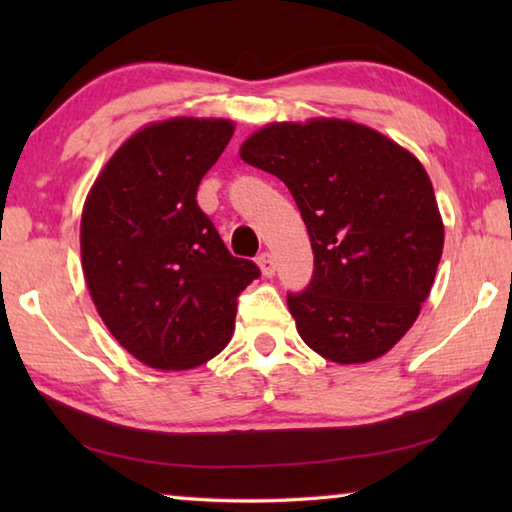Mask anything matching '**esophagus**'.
Wrapping results in <instances>:
<instances>
[{
	"label": "esophagus",
	"mask_w": 512,
	"mask_h": 512,
	"mask_svg": "<svg viewBox=\"0 0 512 512\" xmlns=\"http://www.w3.org/2000/svg\"><path fill=\"white\" fill-rule=\"evenodd\" d=\"M257 266H259V271H262L264 277H273L275 275V262H273V257L268 255V253H262V255L257 257Z\"/></svg>",
	"instance_id": "1"
}]
</instances>
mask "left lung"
<instances>
[{
  "mask_svg": "<svg viewBox=\"0 0 512 512\" xmlns=\"http://www.w3.org/2000/svg\"><path fill=\"white\" fill-rule=\"evenodd\" d=\"M239 155L289 187L307 225L314 277L287 298L300 339L341 366L384 357L420 316L443 255V216L422 162L336 117L273 121Z\"/></svg>",
  "mask_w": 512,
  "mask_h": 512,
  "instance_id": "1",
  "label": "left lung"
}]
</instances>
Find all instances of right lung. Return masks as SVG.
Returning <instances> with one entry per match:
<instances>
[{
	"label": "right lung",
	"instance_id": "add662e5",
	"mask_svg": "<svg viewBox=\"0 0 512 512\" xmlns=\"http://www.w3.org/2000/svg\"><path fill=\"white\" fill-rule=\"evenodd\" d=\"M235 121H153L112 153L81 214V266L110 334L155 370H192L235 332L237 296L259 277L196 203Z\"/></svg>",
	"mask_w": 512,
	"mask_h": 512
}]
</instances>
